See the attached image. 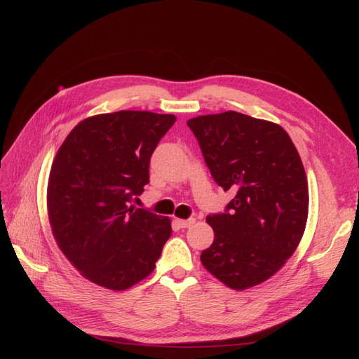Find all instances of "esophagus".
<instances>
[{
  "mask_svg": "<svg viewBox=\"0 0 359 359\" xmlns=\"http://www.w3.org/2000/svg\"><path fill=\"white\" fill-rule=\"evenodd\" d=\"M194 223V219H187V220H182V219H177V224L180 227H190Z\"/></svg>",
  "mask_w": 359,
  "mask_h": 359,
  "instance_id": "obj_1",
  "label": "esophagus"
}]
</instances>
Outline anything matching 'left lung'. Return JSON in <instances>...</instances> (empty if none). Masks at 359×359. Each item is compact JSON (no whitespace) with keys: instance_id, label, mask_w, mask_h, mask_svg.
Listing matches in <instances>:
<instances>
[{"instance_id":"obj_1","label":"left lung","mask_w":359,"mask_h":359,"mask_svg":"<svg viewBox=\"0 0 359 359\" xmlns=\"http://www.w3.org/2000/svg\"><path fill=\"white\" fill-rule=\"evenodd\" d=\"M223 190L226 212L206 217L214 243L201 262L233 290L264 283L286 264L306 231L309 182L286 130L235 111L187 121Z\"/></svg>"}]
</instances>
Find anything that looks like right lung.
<instances>
[{"label":"right lung","mask_w":359,"mask_h":359,"mask_svg":"<svg viewBox=\"0 0 359 359\" xmlns=\"http://www.w3.org/2000/svg\"><path fill=\"white\" fill-rule=\"evenodd\" d=\"M175 115L119 111L85 118L53 158L48 181L52 235L93 283L126 290L153 273L170 219L128 206L149 182V158Z\"/></svg>","instance_id":"add662e5"}]
</instances>
